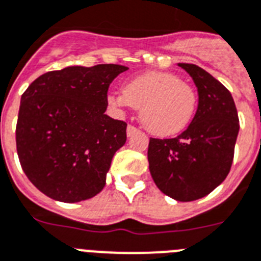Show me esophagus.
I'll list each match as a JSON object with an SVG mask.
<instances>
[{"label":"esophagus","instance_id":"obj_1","mask_svg":"<svg viewBox=\"0 0 261 261\" xmlns=\"http://www.w3.org/2000/svg\"><path fill=\"white\" fill-rule=\"evenodd\" d=\"M138 131H139V130H138L137 127L128 124V126H127V137H131V135L135 134V133H138Z\"/></svg>","mask_w":261,"mask_h":261}]
</instances>
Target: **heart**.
I'll list each match as a JSON object with an SVG mask.
<instances>
[{"label": "heart", "mask_w": 261, "mask_h": 261, "mask_svg": "<svg viewBox=\"0 0 261 261\" xmlns=\"http://www.w3.org/2000/svg\"><path fill=\"white\" fill-rule=\"evenodd\" d=\"M116 107L141 109V120L151 134L170 137L190 123L197 107L196 92L169 72H147L126 83L123 92L111 95Z\"/></svg>", "instance_id": "1"}]
</instances>
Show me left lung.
Segmentation results:
<instances>
[{"mask_svg":"<svg viewBox=\"0 0 261 261\" xmlns=\"http://www.w3.org/2000/svg\"><path fill=\"white\" fill-rule=\"evenodd\" d=\"M178 65L197 87L196 115L178 137L150 138L147 158L158 189L188 202L205 197L226 178L240 123L233 97L219 80L194 64Z\"/></svg>","mask_w":261,"mask_h":261,"instance_id":"left-lung-1","label":"left lung"}]
</instances>
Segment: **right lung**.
I'll use <instances>...</instances> for the list:
<instances>
[{"instance_id": "right-lung-1", "label": "right lung", "mask_w": 261, "mask_h": 261, "mask_svg": "<svg viewBox=\"0 0 261 261\" xmlns=\"http://www.w3.org/2000/svg\"><path fill=\"white\" fill-rule=\"evenodd\" d=\"M127 69L67 67L41 75L22 94L17 154L29 181L45 196L79 202L105 188L112 156L127 139L126 122L105 114L107 92Z\"/></svg>"}]
</instances>
